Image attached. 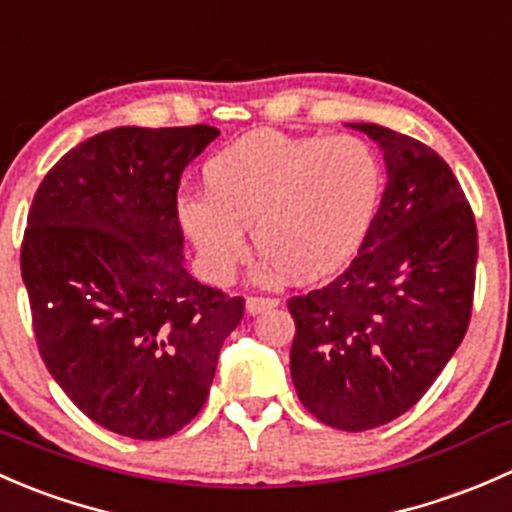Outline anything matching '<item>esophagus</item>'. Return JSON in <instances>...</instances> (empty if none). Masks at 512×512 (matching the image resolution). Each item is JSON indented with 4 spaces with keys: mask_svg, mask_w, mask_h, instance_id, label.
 <instances>
[{
    "mask_svg": "<svg viewBox=\"0 0 512 512\" xmlns=\"http://www.w3.org/2000/svg\"><path fill=\"white\" fill-rule=\"evenodd\" d=\"M272 307H277L275 297H265V294H252V297H247V312L250 314H260Z\"/></svg>",
    "mask_w": 512,
    "mask_h": 512,
    "instance_id": "esophagus-1",
    "label": "esophagus"
}]
</instances>
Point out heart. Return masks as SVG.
I'll return each mask as SVG.
<instances>
[{
  "mask_svg": "<svg viewBox=\"0 0 512 512\" xmlns=\"http://www.w3.org/2000/svg\"><path fill=\"white\" fill-rule=\"evenodd\" d=\"M205 193L178 200V218L205 270L232 275L247 255V232L282 275L297 282L347 265L376 218L384 168L356 136L297 138L255 131L203 165Z\"/></svg>",
  "mask_w": 512,
  "mask_h": 512,
  "instance_id": "1",
  "label": "heart"
}]
</instances>
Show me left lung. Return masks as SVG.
I'll return each instance as SVG.
<instances>
[{"label":"left lung","instance_id":"1","mask_svg":"<svg viewBox=\"0 0 512 512\" xmlns=\"http://www.w3.org/2000/svg\"><path fill=\"white\" fill-rule=\"evenodd\" d=\"M384 151L386 183L359 255L329 285L287 299L289 371L304 409L369 431L411 409L466 337L478 230L448 163L416 138L349 123Z\"/></svg>","mask_w":512,"mask_h":512}]
</instances>
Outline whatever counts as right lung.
<instances>
[{"mask_svg": "<svg viewBox=\"0 0 512 512\" xmlns=\"http://www.w3.org/2000/svg\"><path fill=\"white\" fill-rule=\"evenodd\" d=\"M218 128L103 131L41 180L22 240L36 347L98 426L158 441L210 394L245 299L188 275L178 185Z\"/></svg>", "mask_w": 512, "mask_h": 512, "instance_id": "right-lung-1", "label": "right lung"}]
</instances>
